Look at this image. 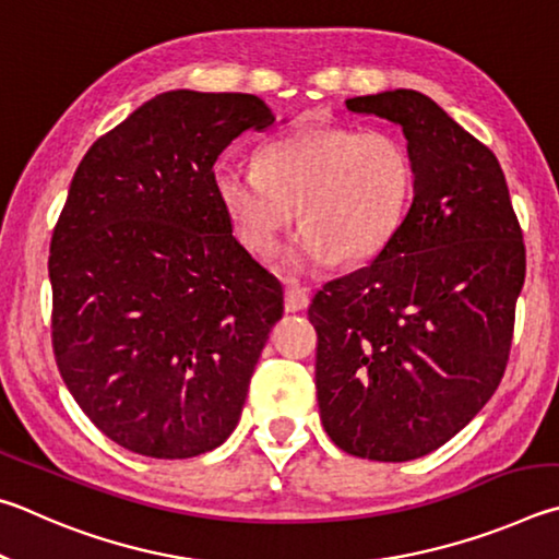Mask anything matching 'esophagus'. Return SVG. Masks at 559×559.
Returning <instances> with one entry per match:
<instances>
[{
    "instance_id": "1",
    "label": "esophagus",
    "mask_w": 559,
    "mask_h": 559,
    "mask_svg": "<svg viewBox=\"0 0 559 559\" xmlns=\"http://www.w3.org/2000/svg\"><path fill=\"white\" fill-rule=\"evenodd\" d=\"M309 307V295L301 287L289 285L285 289V309L289 314H295V311H305Z\"/></svg>"
}]
</instances>
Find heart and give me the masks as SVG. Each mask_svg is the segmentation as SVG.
I'll list each match as a JSON object with an SVG mask.
<instances>
[{
    "mask_svg": "<svg viewBox=\"0 0 559 559\" xmlns=\"http://www.w3.org/2000/svg\"><path fill=\"white\" fill-rule=\"evenodd\" d=\"M413 181V159L397 136L354 127L280 136L260 146L254 171L221 166L213 176L221 209L258 258L277 250L299 209L305 230L282 254L289 274L378 258L405 221Z\"/></svg>",
    "mask_w": 559,
    "mask_h": 559,
    "instance_id": "obj_1",
    "label": "heart"
}]
</instances>
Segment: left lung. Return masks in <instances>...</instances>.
Here are the masks:
<instances>
[{"label":"left lung","instance_id":"1","mask_svg":"<svg viewBox=\"0 0 559 559\" xmlns=\"http://www.w3.org/2000/svg\"><path fill=\"white\" fill-rule=\"evenodd\" d=\"M346 107L403 130L415 181L388 248L311 301L319 415L344 452L409 462L462 432L501 383L525 245L501 164L432 97L400 87Z\"/></svg>","mask_w":559,"mask_h":559}]
</instances>
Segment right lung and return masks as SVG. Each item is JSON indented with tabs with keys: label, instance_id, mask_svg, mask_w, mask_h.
Returning a JSON list of instances; mask_svg holds the SVG:
<instances>
[{
	"label": "right lung",
	"instance_id": "right-lung-1",
	"mask_svg": "<svg viewBox=\"0 0 559 559\" xmlns=\"http://www.w3.org/2000/svg\"><path fill=\"white\" fill-rule=\"evenodd\" d=\"M274 115L169 91L97 140L53 230V354L75 403L134 454L191 459L238 425L282 285L235 240L213 164Z\"/></svg>",
	"mask_w": 559,
	"mask_h": 559
}]
</instances>
